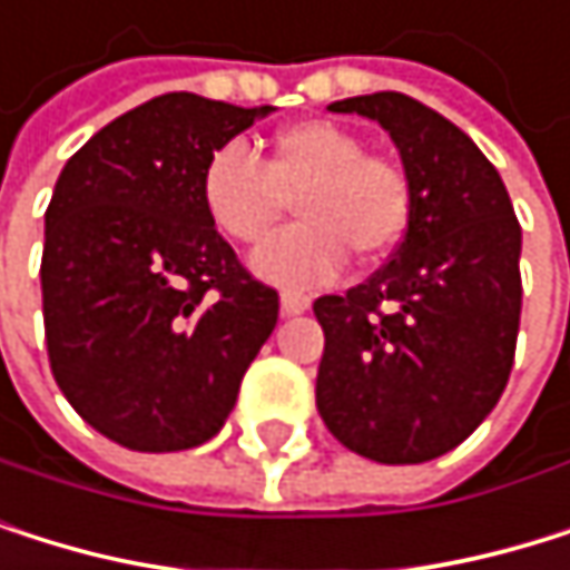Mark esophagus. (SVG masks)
I'll list each match as a JSON object with an SVG mask.
<instances>
[{"label": "esophagus", "mask_w": 570, "mask_h": 570, "mask_svg": "<svg viewBox=\"0 0 570 570\" xmlns=\"http://www.w3.org/2000/svg\"><path fill=\"white\" fill-rule=\"evenodd\" d=\"M308 305H312L308 295H302V292H282V312H285V316H302Z\"/></svg>", "instance_id": "1"}]
</instances>
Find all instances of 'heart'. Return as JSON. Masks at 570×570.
Returning <instances> with one entry per match:
<instances>
[{"label": "heart", "mask_w": 570, "mask_h": 570, "mask_svg": "<svg viewBox=\"0 0 570 570\" xmlns=\"http://www.w3.org/2000/svg\"><path fill=\"white\" fill-rule=\"evenodd\" d=\"M210 224L234 244H262L295 204L298 224L254 250L250 268L282 288L336 278L346 250L374 262L394 250L411 220V186L401 166L366 156L336 121H295L268 141L265 166L237 141L214 149L200 173Z\"/></svg>", "instance_id": "b5f03b06"}]
</instances>
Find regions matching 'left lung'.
Wrapping results in <instances>:
<instances>
[{
	"mask_svg": "<svg viewBox=\"0 0 570 570\" xmlns=\"http://www.w3.org/2000/svg\"><path fill=\"white\" fill-rule=\"evenodd\" d=\"M330 111L377 121L401 153L411 220L394 258L312 305L326 333L316 407L356 455L414 465L487 417L520 330V224L497 166L449 118L377 91Z\"/></svg>",
	"mask_w": 570,
	"mask_h": 570,
	"instance_id": "left-lung-1",
	"label": "left lung"
}]
</instances>
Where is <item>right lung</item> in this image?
Here are the masks:
<instances>
[{
    "label": "right lung",
    "instance_id": "obj_1",
    "mask_svg": "<svg viewBox=\"0 0 570 570\" xmlns=\"http://www.w3.org/2000/svg\"><path fill=\"white\" fill-rule=\"evenodd\" d=\"M189 91L138 105L67 159L43 234V326L57 387L131 452L210 442L278 323L210 224L200 173L265 118Z\"/></svg>",
    "mask_w": 570,
    "mask_h": 570
}]
</instances>
